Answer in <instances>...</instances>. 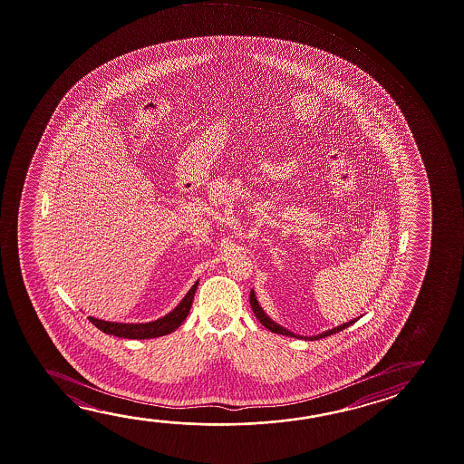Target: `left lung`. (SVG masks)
Returning <instances> with one entry per match:
<instances>
[{
	"mask_svg": "<svg viewBox=\"0 0 464 464\" xmlns=\"http://www.w3.org/2000/svg\"><path fill=\"white\" fill-rule=\"evenodd\" d=\"M251 305L252 311L256 314V317H257L258 322L264 325V327L268 328L270 332H274V334H286V336H293V338H304V340H320V338H325V336H330V334H338V332H342L346 327H350L353 325L354 322H357V319L350 320V322H346V324H343L340 327L332 328V330H327V332H324V334H314V336H301V334H295L293 332H289L285 327H281L278 324H275L274 320L270 319L268 315H266V312L262 311V307L258 305L257 297H256V293L251 291Z\"/></svg>",
	"mask_w": 464,
	"mask_h": 464,
	"instance_id": "1",
	"label": "left lung"
}]
</instances>
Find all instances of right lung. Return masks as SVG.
Segmentation results:
<instances>
[{
	"instance_id": "add662e5",
	"label": "right lung",
	"mask_w": 464,
	"mask_h": 464,
	"mask_svg": "<svg viewBox=\"0 0 464 464\" xmlns=\"http://www.w3.org/2000/svg\"><path fill=\"white\" fill-rule=\"evenodd\" d=\"M198 281L194 283V286L188 291V295L183 297V301L176 305L173 311L167 314L165 317L147 324H120V322H107V320L95 319L89 317L95 327L102 330L103 334H114L120 338H130V340H147V338H157L163 334L175 332L176 328L181 327L186 317L189 315L190 305L194 301V295L198 289Z\"/></svg>"
}]
</instances>
